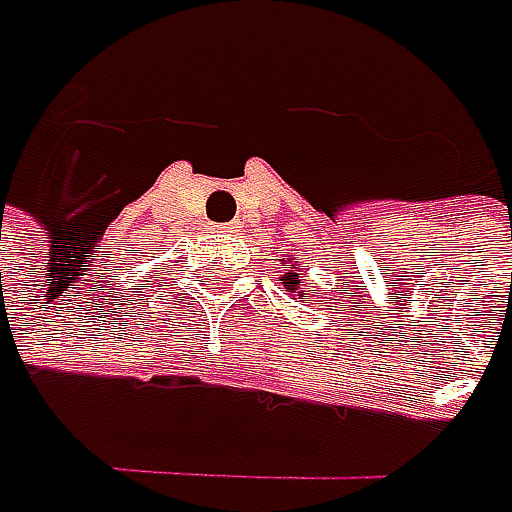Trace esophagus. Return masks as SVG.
<instances>
[{"label":"esophagus","instance_id":"esophagus-1","mask_svg":"<svg viewBox=\"0 0 512 512\" xmlns=\"http://www.w3.org/2000/svg\"><path fill=\"white\" fill-rule=\"evenodd\" d=\"M219 227V233H233V225H216Z\"/></svg>","mask_w":512,"mask_h":512}]
</instances>
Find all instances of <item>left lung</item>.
Listing matches in <instances>:
<instances>
[{"instance_id": "8db88e82", "label": "left lung", "mask_w": 512, "mask_h": 512, "mask_svg": "<svg viewBox=\"0 0 512 512\" xmlns=\"http://www.w3.org/2000/svg\"><path fill=\"white\" fill-rule=\"evenodd\" d=\"M299 276H302V273H293V270H287V273L282 276V279H279V282H282L287 290H293V293H296V290H299ZM299 296H302V293H299Z\"/></svg>"}]
</instances>
